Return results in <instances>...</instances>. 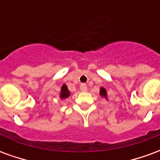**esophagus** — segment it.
Listing matches in <instances>:
<instances>
[{
  "mask_svg": "<svg viewBox=\"0 0 160 160\" xmlns=\"http://www.w3.org/2000/svg\"><path fill=\"white\" fill-rule=\"evenodd\" d=\"M80 89L81 92H87V87L86 84H81L80 87Z\"/></svg>",
  "mask_w": 160,
  "mask_h": 160,
  "instance_id": "1",
  "label": "esophagus"
}]
</instances>
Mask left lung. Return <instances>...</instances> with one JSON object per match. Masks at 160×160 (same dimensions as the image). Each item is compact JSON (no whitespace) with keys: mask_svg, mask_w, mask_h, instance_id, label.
I'll use <instances>...</instances> for the list:
<instances>
[{"mask_svg":"<svg viewBox=\"0 0 160 160\" xmlns=\"http://www.w3.org/2000/svg\"><path fill=\"white\" fill-rule=\"evenodd\" d=\"M100 95L106 98V90H105L104 88H103V87L100 89Z\"/></svg>","mask_w":160,"mask_h":160,"instance_id":"left-lung-1","label":"left lung"}]
</instances>
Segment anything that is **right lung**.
<instances>
[{
    "label": "right lung",
    "instance_id": "obj_1",
    "mask_svg": "<svg viewBox=\"0 0 160 160\" xmlns=\"http://www.w3.org/2000/svg\"><path fill=\"white\" fill-rule=\"evenodd\" d=\"M70 95L69 91L66 85H63L62 87V91H61V98H66Z\"/></svg>",
    "mask_w": 160,
    "mask_h": 160
}]
</instances>
